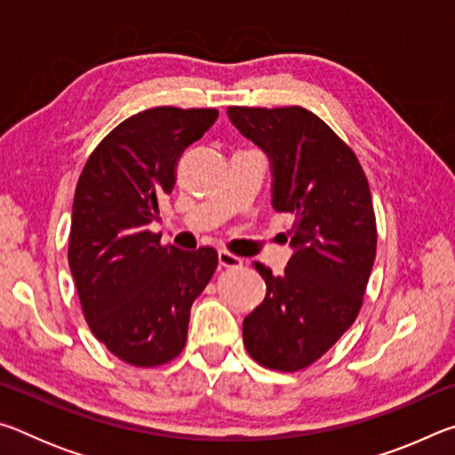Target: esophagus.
Listing matches in <instances>:
<instances>
[{
    "instance_id": "34e87169",
    "label": "esophagus",
    "mask_w": 455,
    "mask_h": 455,
    "mask_svg": "<svg viewBox=\"0 0 455 455\" xmlns=\"http://www.w3.org/2000/svg\"><path fill=\"white\" fill-rule=\"evenodd\" d=\"M219 265L220 267H227V268L241 267L243 265V259L233 255V252H228V251H219Z\"/></svg>"
}]
</instances>
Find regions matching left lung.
<instances>
[{
    "instance_id": "left-lung-1",
    "label": "left lung",
    "mask_w": 455,
    "mask_h": 455,
    "mask_svg": "<svg viewBox=\"0 0 455 455\" xmlns=\"http://www.w3.org/2000/svg\"><path fill=\"white\" fill-rule=\"evenodd\" d=\"M241 132L273 163V206L289 212L295 249L284 273L265 265V301L243 341L259 365L295 373L333 347L357 319L377 251L367 176L355 152L303 106H228Z\"/></svg>"
}]
</instances>
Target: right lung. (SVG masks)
Here are the masks:
<instances>
[{
    "label": "right lung",
    "mask_w": 455,
    "mask_h": 455,
    "mask_svg": "<svg viewBox=\"0 0 455 455\" xmlns=\"http://www.w3.org/2000/svg\"><path fill=\"white\" fill-rule=\"evenodd\" d=\"M219 118L214 108L158 106L112 130L76 184L68 263L88 327L134 367H158L187 345L190 307L217 271L211 246L180 251L152 233L182 152Z\"/></svg>",
    "instance_id": "add662e5"
}]
</instances>
